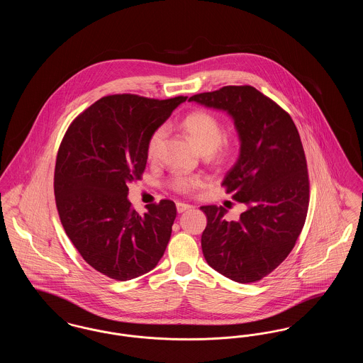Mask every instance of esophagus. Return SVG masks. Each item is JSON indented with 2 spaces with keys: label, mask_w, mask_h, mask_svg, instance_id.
Returning a JSON list of instances; mask_svg holds the SVG:
<instances>
[{
  "label": "esophagus",
  "mask_w": 363,
  "mask_h": 363,
  "mask_svg": "<svg viewBox=\"0 0 363 363\" xmlns=\"http://www.w3.org/2000/svg\"><path fill=\"white\" fill-rule=\"evenodd\" d=\"M190 207L189 204H184V203H177V211H178V213H182V212H185V211H188Z\"/></svg>",
  "instance_id": "esophagus-1"
}]
</instances>
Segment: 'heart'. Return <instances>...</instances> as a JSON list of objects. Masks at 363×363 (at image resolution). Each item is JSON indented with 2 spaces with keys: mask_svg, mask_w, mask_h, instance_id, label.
<instances>
[{
  "mask_svg": "<svg viewBox=\"0 0 363 363\" xmlns=\"http://www.w3.org/2000/svg\"><path fill=\"white\" fill-rule=\"evenodd\" d=\"M182 128L189 135L201 154L215 152L219 148L223 138L222 123L215 116H212L211 113L204 110H196L188 114L182 121ZM164 135H166L164 128H159L152 133L147 148L150 157H155L159 151V147L164 138ZM200 185H201V179L197 177L177 174L173 178L174 188L182 193L191 191Z\"/></svg>",
  "mask_w": 363,
  "mask_h": 363,
  "instance_id": "heart-1",
  "label": "heart"
}]
</instances>
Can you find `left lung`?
Returning <instances> with one entry per match:
<instances>
[{
  "label": "left lung",
  "mask_w": 363,
  "mask_h": 363,
  "mask_svg": "<svg viewBox=\"0 0 363 363\" xmlns=\"http://www.w3.org/2000/svg\"><path fill=\"white\" fill-rule=\"evenodd\" d=\"M225 111L240 138V155L222 185L246 206L238 220L227 209L200 208L207 215L203 255L215 271L242 284L271 274L293 250L309 207L303 147L291 117L255 86H227L189 98Z\"/></svg>",
  "instance_id": "obj_1"
}]
</instances>
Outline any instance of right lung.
<instances>
[{"instance_id":"right-lung-1","label":"right lung","mask_w":363,"mask_h":363,"mask_svg":"<svg viewBox=\"0 0 363 363\" xmlns=\"http://www.w3.org/2000/svg\"><path fill=\"white\" fill-rule=\"evenodd\" d=\"M186 98L104 96L72 122L60 145L54 194L61 223L82 257L106 277H141L167 247L175 204L162 200L138 215L128 185L145 169L152 133Z\"/></svg>"}]
</instances>
